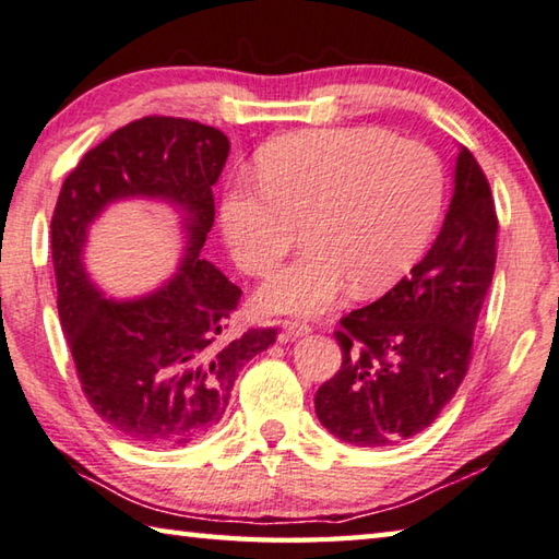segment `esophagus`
<instances>
[{
    "mask_svg": "<svg viewBox=\"0 0 559 559\" xmlns=\"http://www.w3.org/2000/svg\"><path fill=\"white\" fill-rule=\"evenodd\" d=\"M310 334V324L306 322H298V320H286L283 322V340H298V337H306Z\"/></svg>",
    "mask_w": 559,
    "mask_h": 559,
    "instance_id": "1",
    "label": "esophagus"
}]
</instances>
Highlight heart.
I'll return each mask as SVG.
<instances>
[{"instance_id": "b5f03b06", "label": "heart", "mask_w": 559, "mask_h": 559, "mask_svg": "<svg viewBox=\"0 0 559 559\" xmlns=\"http://www.w3.org/2000/svg\"><path fill=\"white\" fill-rule=\"evenodd\" d=\"M257 180L222 202L231 257L266 276L302 235L308 249L259 290L269 312L320 314L357 293L389 288L420 257L438 225L444 174L420 141L377 129H310L273 141Z\"/></svg>"}]
</instances>
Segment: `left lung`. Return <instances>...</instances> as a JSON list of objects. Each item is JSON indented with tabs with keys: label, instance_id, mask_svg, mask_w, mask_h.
<instances>
[{
	"label": "left lung",
	"instance_id": "8db88e82",
	"mask_svg": "<svg viewBox=\"0 0 559 559\" xmlns=\"http://www.w3.org/2000/svg\"><path fill=\"white\" fill-rule=\"evenodd\" d=\"M496 231L489 180L462 146L450 210L430 251L334 332L342 367L314 393V413L334 438L389 448L423 432L452 401L493 278Z\"/></svg>",
	"mask_w": 559,
	"mask_h": 559
}]
</instances>
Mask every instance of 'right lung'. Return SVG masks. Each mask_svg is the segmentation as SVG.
<instances>
[{"mask_svg": "<svg viewBox=\"0 0 559 559\" xmlns=\"http://www.w3.org/2000/svg\"><path fill=\"white\" fill-rule=\"evenodd\" d=\"M229 139L178 117H144L87 151L50 219L58 314L93 411L127 440L180 448L215 428L241 367L276 328L227 337L241 288L200 259L215 222V186ZM160 199L181 215L179 271L139 299H105L84 271L88 225L119 199Z\"/></svg>", "mask_w": 559, "mask_h": 559, "instance_id": "obj_1", "label": "right lung"}]
</instances>
